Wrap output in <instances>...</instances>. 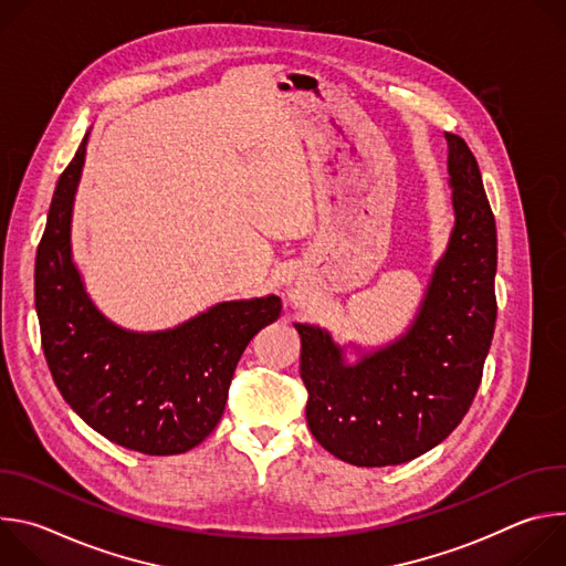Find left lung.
Instances as JSON below:
<instances>
[{
	"instance_id": "1",
	"label": "left lung",
	"mask_w": 566,
	"mask_h": 566,
	"mask_svg": "<svg viewBox=\"0 0 566 566\" xmlns=\"http://www.w3.org/2000/svg\"><path fill=\"white\" fill-rule=\"evenodd\" d=\"M446 140L457 223L412 329L345 365L327 332L295 325L308 430L334 457L360 468L406 463L439 446L465 417L491 349L495 217L474 154L457 134L446 132Z\"/></svg>"
}]
</instances>
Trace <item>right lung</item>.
<instances>
[{
  "instance_id": "right-lung-1",
  "label": "right lung",
  "mask_w": 566,
  "mask_h": 566,
  "mask_svg": "<svg viewBox=\"0 0 566 566\" xmlns=\"http://www.w3.org/2000/svg\"><path fill=\"white\" fill-rule=\"evenodd\" d=\"M87 136L57 179L35 255L44 358L62 398L98 434L143 454H181L219 423L241 354L280 317L282 302H223L158 334L114 327L71 264V208Z\"/></svg>"
}]
</instances>
